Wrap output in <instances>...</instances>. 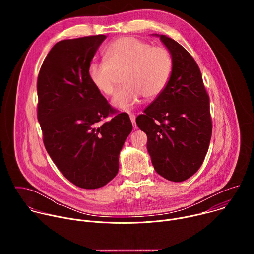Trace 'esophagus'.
<instances>
[{
  "label": "esophagus",
  "mask_w": 254,
  "mask_h": 254,
  "mask_svg": "<svg viewBox=\"0 0 254 254\" xmlns=\"http://www.w3.org/2000/svg\"><path fill=\"white\" fill-rule=\"evenodd\" d=\"M129 119L132 123V126H133V128L136 129V125H135V116L134 115H129Z\"/></svg>",
  "instance_id": "1"
}]
</instances>
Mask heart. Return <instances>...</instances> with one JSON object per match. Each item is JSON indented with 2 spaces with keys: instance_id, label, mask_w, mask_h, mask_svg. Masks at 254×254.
Returning <instances> with one entry per match:
<instances>
[{
  "instance_id": "obj_1",
  "label": "heart",
  "mask_w": 254,
  "mask_h": 254,
  "mask_svg": "<svg viewBox=\"0 0 254 254\" xmlns=\"http://www.w3.org/2000/svg\"><path fill=\"white\" fill-rule=\"evenodd\" d=\"M104 61H93L87 69L91 85L101 94H113L122 76L124 86L112 99V104L123 112L131 111L140 100L158 97L167 87L172 72L173 59L163 47L135 37H122L108 46L103 53Z\"/></svg>"
}]
</instances>
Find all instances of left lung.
I'll list each match as a JSON object with an SVG mask.
<instances>
[{
    "mask_svg": "<svg viewBox=\"0 0 254 254\" xmlns=\"http://www.w3.org/2000/svg\"><path fill=\"white\" fill-rule=\"evenodd\" d=\"M155 36L172 56L173 72L165 90L135 122L147 133V148L156 172L169 181L183 182L199 170L209 148V96L190 53L166 35Z\"/></svg>",
    "mask_w": 254,
    "mask_h": 254,
    "instance_id": "left-lung-1",
    "label": "left lung"
}]
</instances>
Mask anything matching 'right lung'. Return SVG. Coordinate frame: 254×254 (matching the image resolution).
<instances>
[{"label":"right lung","instance_id":"right-lung-1","mask_svg":"<svg viewBox=\"0 0 254 254\" xmlns=\"http://www.w3.org/2000/svg\"><path fill=\"white\" fill-rule=\"evenodd\" d=\"M105 35L57 42L37 81L38 122L50 158L75 186L97 189L119 172V157L132 129L128 115L112 106L90 83L88 66Z\"/></svg>","mask_w":254,"mask_h":254}]
</instances>
